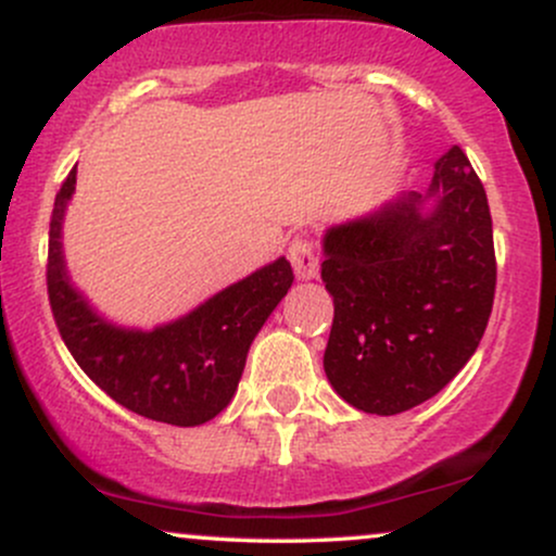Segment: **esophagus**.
I'll return each instance as SVG.
<instances>
[{"mask_svg": "<svg viewBox=\"0 0 556 556\" xmlns=\"http://www.w3.org/2000/svg\"><path fill=\"white\" fill-rule=\"evenodd\" d=\"M287 258H290L298 279L318 277V253H316V245L311 238H303V235L292 238L290 248H287Z\"/></svg>", "mask_w": 556, "mask_h": 556, "instance_id": "34e87169", "label": "esophagus"}]
</instances>
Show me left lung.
I'll return each instance as SVG.
<instances>
[{"label":"left lung","instance_id":"obj_1","mask_svg":"<svg viewBox=\"0 0 556 556\" xmlns=\"http://www.w3.org/2000/svg\"><path fill=\"white\" fill-rule=\"evenodd\" d=\"M321 279L334 298L324 371L344 402L397 416L442 392L476 353L496 287L486 190L460 146L437 159L429 193L327 229Z\"/></svg>","mask_w":556,"mask_h":556}]
</instances>
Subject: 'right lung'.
<instances>
[{
    "label": "right lung",
    "instance_id": "obj_1",
    "mask_svg": "<svg viewBox=\"0 0 556 556\" xmlns=\"http://www.w3.org/2000/svg\"><path fill=\"white\" fill-rule=\"evenodd\" d=\"M73 190L75 169L54 198L47 264L49 303L73 358L96 387L143 418L201 426L219 416L238 389L253 337L295 279L290 261L277 258L164 327H114L67 277L62 219Z\"/></svg>",
    "mask_w": 556,
    "mask_h": 556
}]
</instances>
